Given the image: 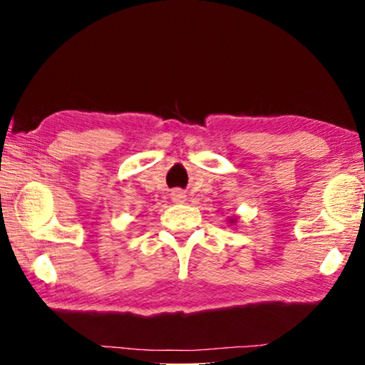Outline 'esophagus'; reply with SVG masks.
I'll list each match as a JSON object with an SVG mask.
<instances>
[{
  "label": "esophagus",
  "instance_id": "1",
  "mask_svg": "<svg viewBox=\"0 0 365 365\" xmlns=\"http://www.w3.org/2000/svg\"><path fill=\"white\" fill-rule=\"evenodd\" d=\"M171 199L174 202H182L184 199H186V194H184L182 189H174L171 192Z\"/></svg>",
  "mask_w": 365,
  "mask_h": 365
}]
</instances>
